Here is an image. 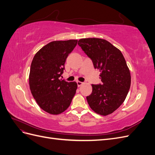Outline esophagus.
Masks as SVG:
<instances>
[{
	"label": "esophagus",
	"mask_w": 155,
	"mask_h": 155,
	"mask_svg": "<svg viewBox=\"0 0 155 155\" xmlns=\"http://www.w3.org/2000/svg\"><path fill=\"white\" fill-rule=\"evenodd\" d=\"M77 84H78V87H81V85H83L84 83L83 82H81V81H77Z\"/></svg>",
	"instance_id": "esophagus-1"
}]
</instances>
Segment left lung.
I'll return each instance as SVG.
<instances>
[{"instance_id":"1","label":"left lung","mask_w":155,"mask_h":155,"mask_svg":"<svg viewBox=\"0 0 155 155\" xmlns=\"http://www.w3.org/2000/svg\"><path fill=\"white\" fill-rule=\"evenodd\" d=\"M90 58L95 69L100 72L102 85H92V94L87 97L92 110L101 116L114 112L123 104L130 87L129 67L121 51L107 40L81 39L78 41Z\"/></svg>"}]
</instances>
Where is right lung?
Listing matches in <instances>:
<instances>
[{
	"mask_svg": "<svg viewBox=\"0 0 155 155\" xmlns=\"http://www.w3.org/2000/svg\"><path fill=\"white\" fill-rule=\"evenodd\" d=\"M78 40L54 41L35 54L30 67L29 85L37 104L48 113L58 115L66 110L76 94L78 85L59 79L68 54Z\"/></svg>",
	"mask_w": 155,
	"mask_h": 155,
	"instance_id": "obj_1",
	"label": "right lung"
}]
</instances>
